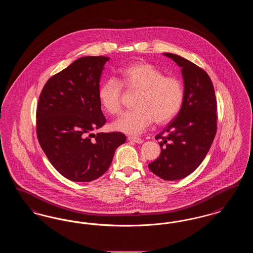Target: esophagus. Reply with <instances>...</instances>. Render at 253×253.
I'll list each match as a JSON object with an SVG mask.
<instances>
[{
    "mask_svg": "<svg viewBox=\"0 0 253 253\" xmlns=\"http://www.w3.org/2000/svg\"><path fill=\"white\" fill-rule=\"evenodd\" d=\"M128 140L129 141H132L134 143H137V144H141L143 142V140L139 137H136V136H128Z\"/></svg>",
    "mask_w": 253,
    "mask_h": 253,
    "instance_id": "1",
    "label": "esophagus"
}]
</instances>
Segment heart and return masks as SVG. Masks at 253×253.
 I'll use <instances>...</instances> for the list:
<instances>
[{"label": "heart", "instance_id": "heart-1", "mask_svg": "<svg viewBox=\"0 0 253 253\" xmlns=\"http://www.w3.org/2000/svg\"><path fill=\"white\" fill-rule=\"evenodd\" d=\"M122 85L138 91L135 108L124 113L113 123L115 130L128 134L144 132L154 121L161 124L172 120L185 99V87L179 78L165 76L151 63L135 62L121 69L120 81L111 77L99 86V102L112 116L121 114Z\"/></svg>", "mask_w": 253, "mask_h": 253}]
</instances>
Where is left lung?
Returning <instances> with one entry per match:
<instances>
[{"label": "left lung", "mask_w": 253, "mask_h": 253, "mask_svg": "<svg viewBox=\"0 0 253 253\" xmlns=\"http://www.w3.org/2000/svg\"><path fill=\"white\" fill-rule=\"evenodd\" d=\"M181 67L185 99L179 113L157 134L161 153L148 165L164 180H178L202 163L217 130V102L213 84L204 70L178 55L164 53ZM166 133V137L162 134Z\"/></svg>", "instance_id": "8db88e82"}]
</instances>
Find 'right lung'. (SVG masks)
Listing matches in <instances>:
<instances>
[{"instance_id":"right-lung-1","label":"right lung","mask_w":253,"mask_h":253,"mask_svg":"<svg viewBox=\"0 0 253 253\" xmlns=\"http://www.w3.org/2000/svg\"><path fill=\"white\" fill-rule=\"evenodd\" d=\"M109 58L83 57L54 75L43 86L37 107V136L61 175L90 182L108 169L122 132H97L106 119L98 99L100 76Z\"/></svg>"}]
</instances>
